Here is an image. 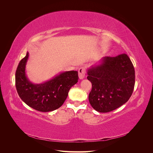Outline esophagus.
I'll use <instances>...</instances> for the list:
<instances>
[{
	"label": "esophagus",
	"instance_id": "esophagus-1",
	"mask_svg": "<svg viewBox=\"0 0 153 153\" xmlns=\"http://www.w3.org/2000/svg\"><path fill=\"white\" fill-rule=\"evenodd\" d=\"M85 69L82 67L79 69V77L80 79H83L85 77Z\"/></svg>",
	"mask_w": 153,
	"mask_h": 153
}]
</instances>
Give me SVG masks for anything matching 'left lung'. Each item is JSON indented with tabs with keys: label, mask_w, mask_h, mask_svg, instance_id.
I'll list each match as a JSON object with an SVG mask.
<instances>
[{
	"label": "left lung",
	"mask_w": 153,
	"mask_h": 153,
	"mask_svg": "<svg viewBox=\"0 0 153 153\" xmlns=\"http://www.w3.org/2000/svg\"><path fill=\"white\" fill-rule=\"evenodd\" d=\"M92 83L88 99L98 112L113 111L131 96L135 84L133 65L126 54L105 56L87 71Z\"/></svg>",
	"instance_id": "8db88e82"
}]
</instances>
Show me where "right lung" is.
I'll list each match as a JSON object with an SVG mask.
<instances>
[{
	"mask_svg": "<svg viewBox=\"0 0 153 153\" xmlns=\"http://www.w3.org/2000/svg\"><path fill=\"white\" fill-rule=\"evenodd\" d=\"M28 57L27 52L20 61L16 71V87L19 97L37 111L49 112L58 109L66 100L70 88L77 82L78 72L60 73L47 82L34 84L29 80L25 72Z\"/></svg>",
	"mask_w": 153,
	"mask_h": 153,
	"instance_id": "add662e5",
	"label": "right lung"
}]
</instances>
